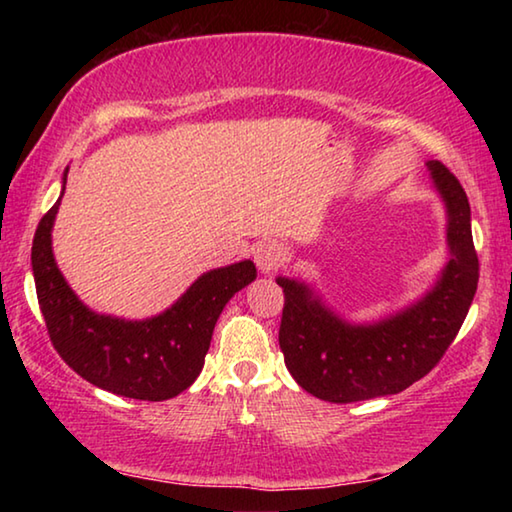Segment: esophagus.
I'll list each match as a JSON object with an SVG mask.
<instances>
[{
    "label": "esophagus",
    "mask_w": 512,
    "mask_h": 512,
    "mask_svg": "<svg viewBox=\"0 0 512 512\" xmlns=\"http://www.w3.org/2000/svg\"><path fill=\"white\" fill-rule=\"evenodd\" d=\"M284 259H287V250H284L282 244H277V241L268 239L257 244L255 248V264L262 273H273L275 268L284 264Z\"/></svg>",
    "instance_id": "1"
}]
</instances>
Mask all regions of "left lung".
<instances>
[{
  "instance_id": "8db88e82",
  "label": "left lung",
  "mask_w": 512,
  "mask_h": 512,
  "mask_svg": "<svg viewBox=\"0 0 512 512\" xmlns=\"http://www.w3.org/2000/svg\"><path fill=\"white\" fill-rule=\"evenodd\" d=\"M427 169L447 210L449 262L420 300L377 323L352 325L325 307L309 284L277 277L284 291V363L318 400L350 404L402 393L443 359L470 311L479 282L470 203L443 162L429 160Z\"/></svg>"
}]
</instances>
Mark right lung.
<instances>
[{"instance_id": "obj_1", "label": "right lung", "mask_w": 512, "mask_h": 512, "mask_svg": "<svg viewBox=\"0 0 512 512\" xmlns=\"http://www.w3.org/2000/svg\"><path fill=\"white\" fill-rule=\"evenodd\" d=\"M67 169L63 173V192ZM56 205L42 216L33 237L31 266L40 311L56 352L90 384L133 400L162 402L189 388L201 375L212 332L223 307L257 277L250 259L214 268L162 314L124 320L97 314L69 289L51 250Z\"/></svg>"}]
</instances>
